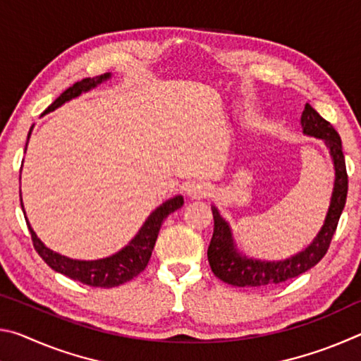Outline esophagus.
<instances>
[{
    "label": "esophagus",
    "mask_w": 361,
    "mask_h": 361,
    "mask_svg": "<svg viewBox=\"0 0 361 361\" xmlns=\"http://www.w3.org/2000/svg\"><path fill=\"white\" fill-rule=\"evenodd\" d=\"M186 194H188V197L195 199V200L205 199L212 194V188H210V185H207V183H204V181H195V183H191V185L186 188Z\"/></svg>",
    "instance_id": "34e87169"
}]
</instances>
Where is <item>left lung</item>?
Wrapping results in <instances>:
<instances>
[{
	"instance_id": "1",
	"label": "left lung",
	"mask_w": 361,
	"mask_h": 361,
	"mask_svg": "<svg viewBox=\"0 0 361 361\" xmlns=\"http://www.w3.org/2000/svg\"><path fill=\"white\" fill-rule=\"evenodd\" d=\"M301 124L304 133L325 140L334 161L336 180L325 224H323L314 242L304 252L298 253L293 258L277 262L255 261L243 258L240 253H237L234 242H232L229 224L219 216L215 207H212L215 228H213L207 256H209L212 272L224 283L234 286H271L283 283L319 264L328 252L336 228H338L341 213L344 210L347 189H349V176H347L345 170L342 142L334 127L326 119H323L309 103H305Z\"/></svg>"
}]
</instances>
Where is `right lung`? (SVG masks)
<instances>
[{
  "instance_id": "obj_1",
  "label": "right lung",
  "mask_w": 361,
  "mask_h": 361,
  "mask_svg": "<svg viewBox=\"0 0 361 361\" xmlns=\"http://www.w3.org/2000/svg\"><path fill=\"white\" fill-rule=\"evenodd\" d=\"M108 78L109 75L105 73V75H100L95 78H85L82 81L75 82L71 87L66 89L63 94H60L59 99L54 102L51 106H47L44 113L52 111V109H56L57 106L62 105V103L75 99V97H78L81 92H85V90L95 87L97 84H100ZM28 138H30V133H28ZM181 205H183L181 195H176V197L167 200L166 204H162L157 210L151 213L149 218L146 219V223L143 224V228L140 229V232L135 235V239H133L129 245L122 248L119 253L99 261H76V259L66 258V256L59 255L56 252H52V250H49L47 247H44V243L36 237V234L30 226L28 229H30V234H32L35 250L38 252L41 258L44 259L46 264L49 267H52L54 271L63 274V276L76 280V282H81L89 286H95V288H113V286H119L122 283L129 282V280H132L133 277H137L140 272L145 271V267L148 266L149 262L152 248L156 245L159 229H161L164 219H166L170 213L178 210Z\"/></svg>"
}]
</instances>
